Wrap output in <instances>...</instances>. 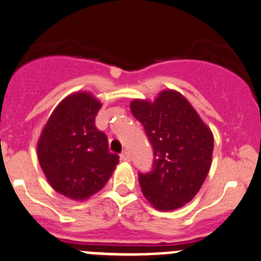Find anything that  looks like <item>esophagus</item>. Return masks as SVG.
Here are the masks:
<instances>
[{"instance_id":"obj_1","label":"esophagus","mask_w":261,"mask_h":261,"mask_svg":"<svg viewBox=\"0 0 261 261\" xmlns=\"http://www.w3.org/2000/svg\"><path fill=\"white\" fill-rule=\"evenodd\" d=\"M120 159L123 161H129V159H130V156H129V152L126 150H124L123 152L120 153Z\"/></svg>"}]
</instances>
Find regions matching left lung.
Listing matches in <instances>:
<instances>
[{"label":"left lung","mask_w":261,"mask_h":261,"mask_svg":"<svg viewBox=\"0 0 261 261\" xmlns=\"http://www.w3.org/2000/svg\"><path fill=\"white\" fill-rule=\"evenodd\" d=\"M130 110L153 150L152 170L138 174L143 196L161 212L185 206L212 166V130L187 98L173 89L161 91L153 102L133 100Z\"/></svg>","instance_id":"left-lung-1"}]
</instances>
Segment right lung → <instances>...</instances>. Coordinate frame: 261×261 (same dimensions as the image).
Segmentation results:
<instances>
[{"label":"right lung","instance_id":"add662e5","mask_svg":"<svg viewBox=\"0 0 261 261\" xmlns=\"http://www.w3.org/2000/svg\"><path fill=\"white\" fill-rule=\"evenodd\" d=\"M101 102L88 92L64 98L44 125L37 143L39 165L60 195L84 201L106 185L119 163L108 137L95 125Z\"/></svg>","mask_w":261,"mask_h":261}]
</instances>
